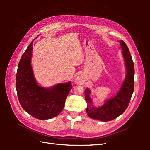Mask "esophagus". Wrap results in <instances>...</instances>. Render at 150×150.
<instances>
[{"label": "esophagus", "instance_id": "obj_1", "mask_svg": "<svg viewBox=\"0 0 150 150\" xmlns=\"http://www.w3.org/2000/svg\"><path fill=\"white\" fill-rule=\"evenodd\" d=\"M76 82L79 84H82L83 83V81L82 80V79H81L80 77H78V78H77V79H76Z\"/></svg>", "mask_w": 150, "mask_h": 150}]
</instances>
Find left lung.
<instances>
[{"mask_svg":"<svg viewBox=\"0 0 150 150\" xmlns=\"http://www.w3.org/2000/svg\"><path fill=\"white\" fill-rule=\"evenodd\" d=\"M120 44L126 68L125 80L116 96L108 99L103 106L99 108L93 106L91 99L89 97L90 90L88 88L85 89V99L88 104L86 110L91 118L102 121L112 120L122 114L129 105L134 91V63L127 45L122 40L120 41Z\"/></svg>","mask_w":150,"mask_h":150,"instance_id":"obj_1","label":"left lung"}]
</instances>
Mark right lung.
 Masks as SVG:
<instances>
[{
	"label": "right lung",
	"mask_w": 150,
	"mask_h": 150,
	"mask_svg": "<svg viewBox=\"0 0 150 150\" xmlns=\"http://www.w3.org/2000/svg\"><path fill=\"white\" fill-rule=\"evenodd\" d=\"M33 40L22 56L18 64L16 87L22 108L39 120H48L57 116L64 106L72 89L71 82L58 84L47 89L39 86L34 78L30 65Z\"/></svg>",
	"instance_id": "obj_1"
}]
</instances>
